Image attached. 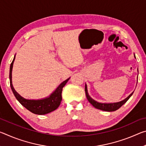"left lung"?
I'll use <instances>...</instances> for the list:
<instances>
[{
  "mask_svg": "<svg viewBox=\"0 0 146 146\" xmlns=\"http://www.w3.org/2000/svg\"><path fill=\"white\" fill-rule=\"evenodd\" d=\"M85 92H86V97H87V99L88 100V101L90 102L91 104L93 106V107H95L97 109H98V110L105 111H109V112L114 111H116L118 109H119L121 106H122L123 104H124L127 102L128 99L131 97V95L133 93V92L132 93H131L126 98H125L124 100L120 101V102H115V103H100V102H98L97 101L93 99V98L89 95L88 92L87 85L86 84L85 85Z\"/></svg>",
  "mask_w": 146,
  "mask_h": 146,
  "instance_id": "1",
  "label": "left lung"
}]
</instances>
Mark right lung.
<instances>
[{
	"mask_svg": "<svg viewBox=\"0 0 146 146\" xmlns=\"http://www.w3.org/2000/svg\"><path fill=\"white\" fill-rule=\"evenodd\" d=\"M15 58V55L10 65L9 68V81H10V86L11 90L13 91L15 97L17 100L23 105L24 108L29 110V111L36 115H45L48 114L56 110L60 106L62 101V88L68 81L70 80V77L67 80H64L59 85L55 91L51 94L49 97L42 98L40 100H29L21 97L19 94L15 90L13 84H12V69H13V62Z\"/></svg>",
	"mask_w": 146,
	"mask_h": 146,
	"instance_id": "add662e5",
	"label": "right lung"
}]
</instances>
